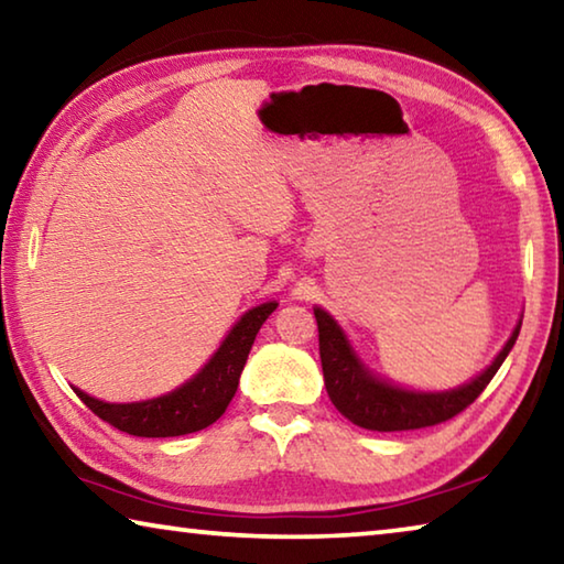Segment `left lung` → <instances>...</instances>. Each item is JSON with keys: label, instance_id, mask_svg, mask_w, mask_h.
<instances>
[{"label": "left lung", "instance_id": "left-lung-1", "mask_svg": "<svg viewBox=\"0 0 564 564\" xmlns=\"http://www.w3.org/2000/svg\"><path fill=\"white\" fill-rule=\"evenodd\" d=\"M318 321V350L323 380L330 403L338 408L340 415H346L352 425L366 427L378 433H400V431H420V427L441 425L445 420L475 403V398L482 393L492 376L498 373L502 360L508 358L514 340H518L520 326L514 328L510 340L505 343L500 356L492 360V366L485 373L477 376L473 383H467L447 393H410V390L383 383L368 373L360 366L356 352L350 350V343L343 336L338 323L326 311L316 308Z\"/></svg>", "mask_w": 564, "mask_h": 564}]
</instances>
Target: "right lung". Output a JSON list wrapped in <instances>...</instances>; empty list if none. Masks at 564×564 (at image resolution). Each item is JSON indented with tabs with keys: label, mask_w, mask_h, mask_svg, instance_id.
<instances>
[{
	"label": "right lung",
	"mask_w": 564,
	"mask_h": 564,
	"mask_svg": "<svg viewBox=\"0 0 564 564\" xmlns=\"http://www.w3.org/2000/svg\"><path fill=\"white\" fill-rule=\"evenodd\" d=\"M275 305L279 303H263L259 308L248 311L228 333L216 356L206 362L202 373L174 393L123 405L89 398L79 388H74V393L94 415H99L104 423L113 425L121 433L137 437H176L204 431L226 413L228 403L236 395L238 378H241L246 358L251 352L256 333L275 311Z\"/></svg>",
	"instance_id": "obj_1"
}]
</instances>
